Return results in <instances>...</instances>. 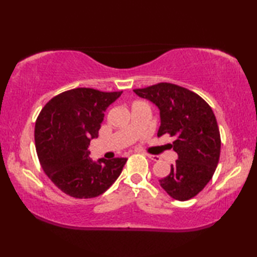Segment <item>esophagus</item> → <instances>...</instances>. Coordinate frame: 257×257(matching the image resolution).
<instances>
[{"label":"esophagus","instance_id":"obj_1","mask_svg":"<svg viewBox=\"0 0 257 257\" xmlns=\"http://www.w3.org/2000/svg\"><path fill=\"white\" fill-rule=\"evenodd\" d=\"M146 156H147V158H149V159H151L152 161H160V160H161V158H160L159 155H151V154H147Z\"/></svg>","mask_w":257,"mask_h":257}]
</instances>
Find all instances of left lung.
<instances>
[{
    "mask_svg": "<svg viewBox=\"0 0 257 257\" xmlns=\"http://www.w3.org/2000/svg\"><path fill=\"white\" fill-rule=\"evenodd\" d=\"M160 110L158 136L169 134L178 154L170 173L160 180L162 188L177 201H188L212 179L220 158L221 138L211 106L196 93L169 82L134 89Z\"/></svg>",
    "mask_w": 257,
    "mask_h": 257,
    "instance_id": "obj_1",
    "label": "left lung"
}]
</instances>
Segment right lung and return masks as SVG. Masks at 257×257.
Segmentation results:
<instances>
[{"instance_id": "add662e5", "label": "right lung", "mask_w": 257, "mask_h": 257, "mask_svg": "<svg viewBox=\"0 0 257 257\" xmlns=\"http://www.w3.org/2000/svg\"><path fill=\"white\" fill-rule=\"evenodd\" d=\"M122 92L75 88L56 95L43 107L35 124V145L43 170L69 196L93 198L110 188L125 158H89L88 146L98 137L104 112Z\"/></svg>"}]
</instances>
